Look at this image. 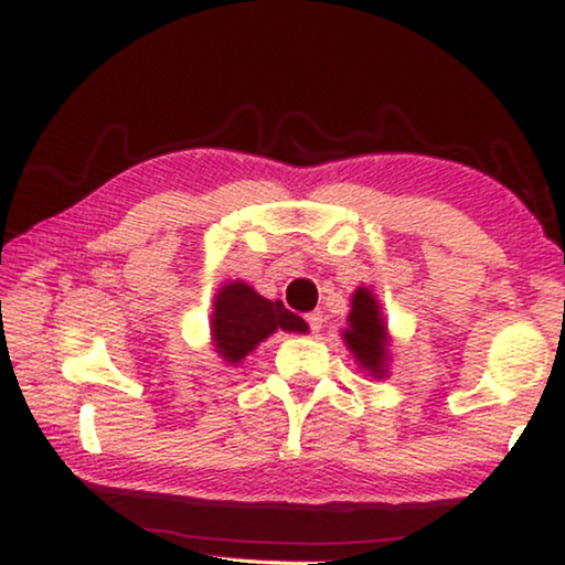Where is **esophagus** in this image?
<instances>
[{"instance_id": "34e87169", "label": "esophagus", "mask_w": 565, "mask_h": 565, "mask_svg": "<svg viewBox=\"0 0 565 565\" xmlns=\"http://www.w3.org/2000/svg\"><path fill=\"white\" fill-rule=\"evenodd\" d=\"M306 323H309V329H311L313 333H319V331L323 329V313H321V311L306 313Z\"/></svg>"}]
</instances>
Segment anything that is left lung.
I'll use <instances>...</instances> for the list:
<instances>
[{
    "label": "left lung",
    "mask_w": 565,
    "mask_h": 565,
    "mask_svg": "<svg viewBox=\"0 0 565 565\" xmlns=\"http://www.w3.org/2000/svg\"><path fill=\"white\" fill-rule=\"evenodd\" d=\"M347 323L349 327L343 329L341 339L347 343L353 361L359 363L361 374L371 379H386L391 361V333L379 296L371 286H359L351 294Z\"/></svg>",
    "instance_id": "obj_1"
}]
</instances>
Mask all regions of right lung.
Instances as JSON below:
<instances>
[{
	"instance_id": "add662e5",
	"label": "right lung",
	"mask_w": 565,
	"mask_h": 565,
	"mask_svg": "<svg viewBox=\"0 0 565 565\" xmlns=\"http://www.w3.org/2000/svg\"><path fill=\"white\" fill-rule=\"evenodd\" d=\"M212 347L228 366H238L248 353L276 331L306 333L309 323L284 309L281 301L262 296L244 281H226L214 294V309L209 319Z\"/></svg>"
}]
</instances>
